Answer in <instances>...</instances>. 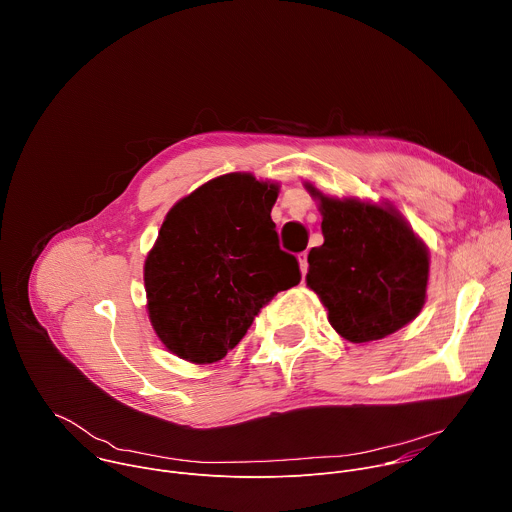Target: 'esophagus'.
<instances>
[{
  "label": "esophagus",
  "instance_id": "1",
  "mask_svg": "<svg viewBox=\"0 0 512 512\" xmlns=\"http://www.w3.org/2000/svg\"><path fill=\"white\" fill-rule=\"evenodd\" d=\"M298 261H300V271H302V275H306V271H308V253H302V255L298 257Z\"/></svg>",
  "mask_w": 512,
  "mask_h": 512
}]
</instances>
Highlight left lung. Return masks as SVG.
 Segmentation results:
<instances>
[{"label":"left lung","mask_w":512,"mask_h":512,"mask_svg":"<svg viewBox=\"0 0 512 512\" xmlns=\"http://www.w3.org/2000/svg\"><path fill=\"white\" fill-rule=\"evenodd\" d=\"M318 200L324 243L308 255L306 283L348 342L381 340L417 318L425 304L429 251L389 202L334 198L306 182Z\"/></svg>","instance_id":"8db88e82"}]
</instances>
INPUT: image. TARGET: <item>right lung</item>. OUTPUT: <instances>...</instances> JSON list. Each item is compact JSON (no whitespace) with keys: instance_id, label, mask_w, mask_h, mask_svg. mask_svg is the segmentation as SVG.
Wrapping results in <instances>:
<instances>
[{"instance_id":"obj_1","label":"right lung","mask_w":512,"mask_h":512,"mask_svg":"<svg viewBox=\"0 0 512 512\" xmlns=\"http://www.w3.org/2000/svg\"><path fill=\"white\" fill-rule=\"evenodd\" d=\"M279 184L233 172L208 180L166 214L145 257L150 322L176 356L210 364L227 356L277 291L300 283L279 249L271 208Z\"/></svg>"}]
</instances>
